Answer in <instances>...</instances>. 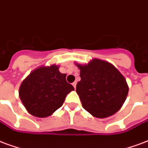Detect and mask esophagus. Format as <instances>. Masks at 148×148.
Returning <instances> with one entry per match:
<instances>
[{
	"label": "esophagus",
	"mask_w": 148,
	"mask_h": 148,
	"mask_svg": "<svg viewBox=\"0 0 148 148\" xmlns=\"http://www.w3.org/2000/svg\"><path fill=\"white\" fill-rule=\"evenodd\" d=\"M73 86H74V88L75 89V87H76V82H74V83H73Z\"/></svg>",
	"instance_id": "obj_1"
}]
</instances>
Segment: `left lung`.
Segmentation results:
<instances>
[{"label": "left lung", "instance_id": "obj_1", "mask_svg": "<svg viewBox=\"0 0 148 148\" xmlns=\"http://www.w3.org/2000/svg\"><path fill=\"white\" fill-rule=\"evenodd\" d=\"M76 65L80 69L81 80L75 90L83 108L101 119L120 109L129 88L119 71L109 62L99 59H94L86 65Z\"/></svg>", "mask_w": 148, "mask_h": 148}]
</instances>
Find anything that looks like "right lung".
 I'll return each mask as SVG.
<instances>
[{
    "label": "right lung",
    "mask_w": 148,
    "mask_h": 148,
    "mask_svg": "<svg viewBox=\"0 0 148 148\" xmlns=\"http://www.w3.org/2000/svg\"><path fill=\"white\" fill-rule=\"evenodd\" d=\"M72 90L74 87L67 83L66 74L53 65L32 72L20 86L19 97L29 113L45 118L62 107Z\"/></svg>",
    "instance_id": "1"
}]
</instances>
